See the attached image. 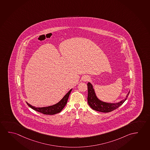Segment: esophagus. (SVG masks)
Masks as SVG:
<instances>
[{"label": "esophagus", "mask_w": 150, "mask_h": 150, "mask_svg": "<svg viewBox=\"0 0 150 150\" xmlns=\"http://www.w3.org/2000/svg\"><path fill=\"white\" fill-rule=\"evenodd\" d=\"M89 80V77L87 76H83V81H87Z\"/></svg>", "instance_id": "34e87169"}]
</instances>
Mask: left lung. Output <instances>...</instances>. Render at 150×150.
Returning <instances> with one entry per match:
<instances>
[{
	"instance_id": "left-lung-1",
	"label": "left lung",
	"mask_w": 150,
	"mask_h": 150,
	"mask_svg": "<svg viewBox=\"0 0 150 150\" xmlns=\"http://www.w3.org/2000/svg\"><path fill=\"white\" fill-rule=\"evenodd\" d=\"M88 88V103L89 106L93 110H95L98 112H112L114 110H116L125 101L127 100H122L121 102L117 103H107L103 102L98 99V98L95 95V92L93 88V86L90 82L87 84ZM130 92L127 94V98Z\"/></svg>"
}]
</instances>
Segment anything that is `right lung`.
<instances>
[{
  "mask_svg": "<svg viewBox=\"0 0 150 150\" xmlns=\"http://www.w3.org/2000/svg\"><path fill=\"white\" fill-rule=\"evenodd\" d=\"M71 91L72 89L69 91V92L65 95L64 97L62 98V100L60 101L59 102L50 106L45 107H35L29 104L28 103H27V104L29 107H31V108H32L33 110H35L37 112H41L43 114L50 115H55L61 112L66 106L69 98V95L71 93Z\"/></svg>",
  "mask_w": 150,
  "mask_h": 150,
  "instance_id": "1",
  "label": "right lung"
}]
</instances>
